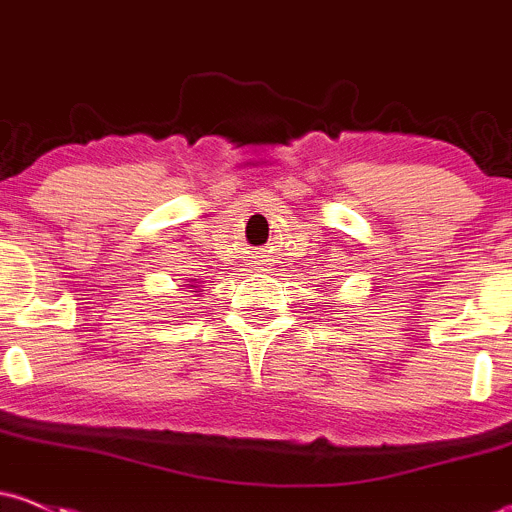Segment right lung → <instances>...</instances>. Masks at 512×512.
<instances>
[{"label": "right lung", "instance_id": "right-lung-1", "mask_svg": "<svg viewBox=\"0 0 512 512\" xmlns=\"http://www.w3.org/2000/svg\"><path fill=\"white\" fill-rule=\"evenodd\" d=\"M190 287H193V285H190Z\"/></svg>", "mask_w": 512, "mask_h": 512}]
</instances>
